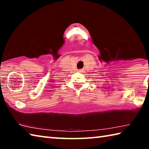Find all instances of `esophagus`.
<instances>
[{"label": "esophagus", "instance_id": "34e87169", "mask_svg": "<svg viewBox=\"0 0 149 149\" xmlns=\"http://www.w3.org/2000/svg\"><path fill=\"white\" fill-rule=\"evenodd\" d=\"M79 72H82L83 70H79Z\"/></svg>", "mask_w": 149, "mask_h": 149}]
</instances>
